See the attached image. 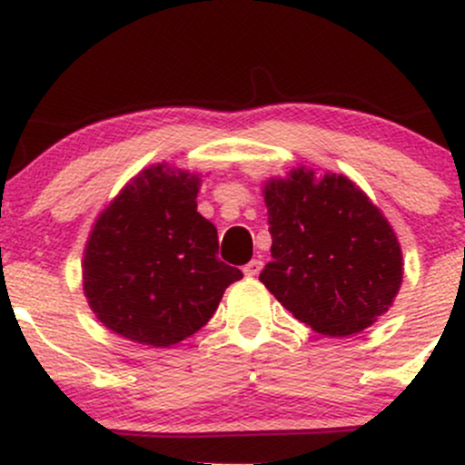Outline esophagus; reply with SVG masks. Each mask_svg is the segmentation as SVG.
Segmentation results:
<instances>
[{"label": "esophagus", "instance_id": "34e87169", "mask_svg": "<svg viewBox=\"0 0 465 465\" xmlns=\"http://www.w3.org/2000/svg\"><path fill=\"white\" fill-rule=\"evenodd\" d=\"M260 271H262V262H260V260H251L249 264H244L242 273L247 277H255L260 273Z\"/></svg>", "mask_w": 465, "mask_h": 465}]
</instances>
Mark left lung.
I'll return each instance as SVG.
<instances>
[{
    "label": "left lung",
    "instance_id": "8db88e82",
    "mask_svg": "<svg viewBox=\"0 0 465 465\" xmlns=\"http://www.w3.org/2000/svg\"><path fill=\"white\" fill-rule=\"evenodd\" d=\"M271 260L260 282L314 332L350 336L393 306L404 262L381 207L343 174L306 165L264 183Z\"/></svg>",
    "mask_w": 465,
    "mask_h": 465
}]
</instances>
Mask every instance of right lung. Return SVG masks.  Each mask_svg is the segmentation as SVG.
<instances>
[{
    "label": "right lung",
    "mask_w": 465,
    "mask_h": 465,
    "mask_svg": "<svg viewBox=\"0 0 465 465\" xmlns=\"http://www.w3.org/2000/svg\"><path fill=\"white\" fill-rule=\"evenodd\" d=\"M199 188V173L148 165L95 218L83 291L111 332L170 348L199 332L242 277L218 260L216 227L196 212Z\"/></svg>",
    "instance_id": "1"
}]
</instances>
